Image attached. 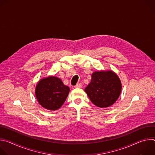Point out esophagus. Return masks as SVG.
I'll return each instance as SVG.
<instances>
[{"label": "esophagus", "mask_w": 155, "mask_h": 155, "mask_svg": "<svg viewBox=\"0 0 155 155\" xmlns=\"http://www.w3.org/2000/svg\"><path fill=\"white\" fill-rule=\"evenodd\" d=\"M75 87H78V88H80V87H82V84L81 83H77L75 86H74Z\"/></svg>", "instance_id": "esophagus-1"}]
</instances>
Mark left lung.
<instances>
[{
  "instance_id": "8db88e82",
  "label": "left lung",
  "mask_w": 155,
  "mask_h": 155,
  "mask_svg": "<svg viewBox=\"0 0 155 155\" xmlns=\"http://www.w3.org/2000/svg\"><path fill=\"white\" fill-rule=\"evenodd\" d=\"M91 80L84 89L93 104L101 108L112 105L121 91V83L118 75L112 71L93 73Z\"/></svg>"
}]
</instances>
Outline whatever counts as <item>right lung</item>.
Instances as JSON below:
<instances>
[{"label": "right lung", "mask_w": 155, "mask_h": 155, "mask_svg": "<svg viewBox=\"0 0 155 155\" xmlns=\"http://www.w3.org/2000/svg\"><path fill=\"white\" fill-rule=\"evenodd\" d=\"M70 91L69 87L56 77L50 76L41 79L35 88L38 103L45 108L56 110L64 103Z\"/></svg>", "instance_id": "obj_1"}]
</instances>
